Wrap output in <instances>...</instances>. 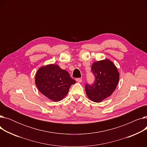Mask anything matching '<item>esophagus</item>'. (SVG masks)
I'll list each match as a JSON object with an SVG mask.
<instances>
[{
  "label": "esophagus",
  "instance_id": "34e87169",
  "mask_svg": "<svg viewBox=\"0 0 147 147\" xmlns=\"http://www.w3.org/2000/svg\"><path fill=\"white\" fill-rule=\"evenodd\" d=\"M76 82H78V83H81V82H82V79H80V78L76 79Z\"/></svg>",
  "mask_w": 147,
  "mask_h": 147
}]
</instances>
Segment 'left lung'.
<instances>
[{
    "label": "left lung",
    "instance_id": "8db88e82",
    "mask_svg": "<svg viewBox=\"0 0 147 147\" xmlns=\"http://www.w3.org/2000/svg\"><path fill=\"white\" fill-rule=\"evenodd\" d=\"M95 81L92 85L86 84V93L91 101L101 102L113 93L119 82L117 68L109 59L94 62L91 67Z\"/></svg>",
    "mask_w": 147,
    "mask_h": 147
}]
</instances>
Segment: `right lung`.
Wrapping results in <instances>:
<instances>
[{"label": "right lung", "instance_id": "add662e5", "mask_svg": "<svg viewBox=\"0 0 147 147\" xmlns=\"http://www.w3.org/2000/svg\"><path fill=\"white\" fill-rule=\"evenodd\" d=\"M75 83L68 72L54 64L40 67L35 76V84L38 90L54 102L63 99L69 88Z\"/></svg>", "mask_w": 147, "mask_h": 147}]
</instances>
